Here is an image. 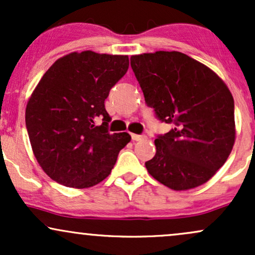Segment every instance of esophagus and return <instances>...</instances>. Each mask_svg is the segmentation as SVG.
<instances>
[{
	"label": "esophagus",
	"instance_id": "esophagus-1",
	"mask_svg": "<svg viewBox=\"0 0 255 255\" xmlns=\"http://www.w3.org/2000/svg\"><path fill=\"white\" fill-rule=\"evenodd\" d=\"M145 135H139V134H131V139L134 140V141H140V140H144L145 139Z\"/></svg>",
	"mask_w": 255,
	"mask_h": 255
}]
</instances>
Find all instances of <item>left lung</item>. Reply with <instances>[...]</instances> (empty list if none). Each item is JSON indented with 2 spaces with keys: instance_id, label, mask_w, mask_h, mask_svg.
<instances>
[{
  "instance_id": "8db88e82",
  "label": "left lung",
  "mask_w": 255,
  "mask_h": 255,
  "mask_svg": "<svg viewBox=\"0 0 255 255\" xmlns=\"http://www.w3.org/2000/svg\"><path fill=\"white\" fill-rule=\"evenodd\" d=\"M130 66L145 102L172 129L154 140L145 163L152 177L174 191L211 178L235 142L234 98L212 69L178 51L133 55Z\"/></svg>"
}]
</instances>
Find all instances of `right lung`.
<instances>
[{
    "mask_svg": "<svg viewBox=\"0 0 255 255\" xmlns=\"http://www.w3.org/2000/svg\"><path fill=\"white\" fill-rule=\"evenodd\" d=\"M128 66L127 55L75 51L58 58L40 79L25 121L34 157L51 180L89 188L109 176L131 137L108 131L111 118L104 101Z\"/></svg>",
    "mask_w": 255,
    "mask_h": 255,
    "instance_id": "obj_1",
    "label": "right lung"
}]
</instances>
